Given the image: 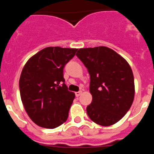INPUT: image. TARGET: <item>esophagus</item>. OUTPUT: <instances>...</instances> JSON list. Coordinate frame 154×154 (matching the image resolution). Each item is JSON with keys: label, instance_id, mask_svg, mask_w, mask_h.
<instances>
[{"label": "esophagus", "instance_id": "34e87169", "mask_svg": "<svg viewBox=\"0 0 154 154\" xmlns=\"http://www.w3.org/2000/svg\"><path fill=\"white\" fill-rule=\"evenodd\" d=\"M82 94V91H79V92H75V96L76 97H79Z\"/></svg>", "mask_w": 154, "mask_h": 154}]
</instances>
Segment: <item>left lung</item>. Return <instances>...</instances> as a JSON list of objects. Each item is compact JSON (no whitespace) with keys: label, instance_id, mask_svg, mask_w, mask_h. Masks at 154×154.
I'll return each instance as SVG.
<instances>
[{"label":"left lung","instance_id":"obj_1","mask_svg":"<svg viewBox=\"0 0 154 154\" xmlns=\"http://www.w3.org/2000/svg\"><path fill=\"white\" fill-rule=\"evenodd\" d=\"M76 55L90 75L92 101L86 108L89 117L101 126L115 124L126 115L134 99V78L130 65L105 46L80 48Z\"/></svg>","mask_w":154,"mask_h":154}]
</instances>
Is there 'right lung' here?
<instances>
[{
    "mask_svg": "<svg viewBox=\"0 0 154 154\" xmlns=\"http://www.w3.org/2000/svg\"><path fill=\"white\" fill-rule=\"evenodd\" d=\"M77 50L45 48L23 68L19 80L21 101L28 116L41 127L54 129L67 120L75 93L65 84L63 69Z\"/></svg>",
    "mask_w": 154,
    "mask_h": 154,
    "instance_id": "right-lung-1",
    "label": "right lung"
}]
</instances>
